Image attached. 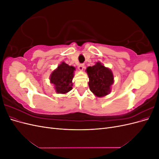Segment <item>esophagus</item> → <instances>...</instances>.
Listing matches in <instances>:
<instances>
[{
    "mask_svg": "<svg viewBox=\"0 0 159 159\" xmlns=\"http://www.w3.org/2000/svg\"><path fill=\"white\" fill-rule=\"evenodd\" d=\"M84 64H80V65L78 66V69H79V70L82 71V70H84Z\"/></svg>",
    "mask_w": 159,
    "mask_h": 159,
    "instance_id": "obj_1",
    "label": "esophagus"
}]
</instances>
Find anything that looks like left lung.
<instances>
[{
	"mask_svg": "<svg viewBox=\"0 0 159 159\" xmlns=\"http://www.w3.org/2000/svg\"><path fill=\"white\" fill-rule=\"evenodd\" d=\"M86 72L89 78V89L96 97H105L111 92L114 75L109 68L98 61L94 66L88 67Z\"/></svg>",
	"mask_w": 159,
	"mask_h": 159,
	"instance_id": "left-lung-1",
	"label": "left lung"
}]
</instances>
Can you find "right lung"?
<instances>
[{
	"label": "right lung",
	"mask_w": 159,
	"mask_h": 159,
	"mask_svg": "<svg viewBox=\"0 0 159 159\" xmlns=\"http://www.w3.org/2000/svg\"><path fill=\"white\" fill-rule=\"evenodd\" d=\"M75 68L69 66L64 61L57 67L50 75V83L54 85V89L57 93L66 94L72 89V80L74 76Z\"/></svg>",
	"instance_id": "add662e5"
}]
</instances>
